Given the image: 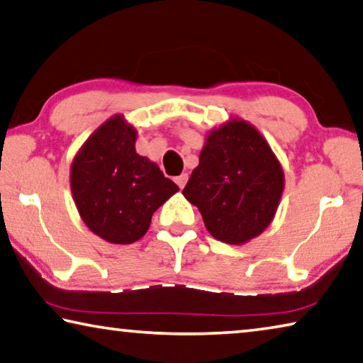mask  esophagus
<instances>
[{"label": "esophagus", "mask_w": 363, "mask_h": 363, "mask_svg": "<svg viewBox=\"0 0 363 363\" xmlns=\"http://www.w3.org/2000/svg\"><path fill=\"white\" fill-rule=\"evenodd\" d=\"M187 179H189V176L186 174V172H184V174H181V176H177L176 177V184H177V186H179L181 189H184V186H186V184H187Z\"/></svg>", "instance_id": "obj_1"}]
</instances>
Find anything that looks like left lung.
<instances>
[{"mask_svg":"<svg viewBox=\"0 0 363 363\" xmlns=\"http://www.w3.org/2000/svg\"><path fill=\"white\" fill-rule=\"evenodd\" d=\"M284 171L254 125L233 118L206 135L184 197L202 213L213 238L242 245L273 221Z\"/></svg>","mask_w":363,"mask_h":363,"instance_id":"left-lung-1","label":"left lung"}]
</instances>
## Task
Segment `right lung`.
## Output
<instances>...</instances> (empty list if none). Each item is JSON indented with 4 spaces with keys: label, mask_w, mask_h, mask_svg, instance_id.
<instances>
[{
    "label": "right lung",
    "mask_w": 363,
    "mask_h": 363,
    "mask_svg": "<svg viewBox=\"0 0 363 363\" xmlns=\"http://www.w3.org/2000/svg\"><path fill=\"white\" fill-rule=\"evenodd\" d=\"M137 130L123 114L105 121L71 164V191L91 233L111 244L145 235L157 211L179 187L135 152Z\"/></svg>",
    "instance_id": "add662e5"
}]
</instances>
